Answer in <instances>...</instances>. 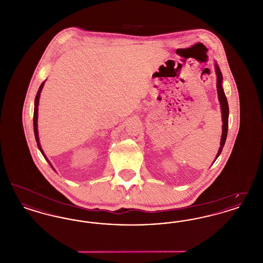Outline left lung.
Returning <instances> with one entry per match:
<instances>
[{"label":"left lung","mask_w":263,"mask_h":263,"mask_svg":"<svg viewBox=\"0 0 263 263\" xmlns=\"http://www.w3.org/2000/svg\"><path fill=\"white\" fill-rule=\"evenodd\" d=\"M215 69H216V75H217V92H218V99L220 101L221 105V111H222V121H223V132H222V138H221V143H220V149L218 151V154L216 156V159L214 162L217 160V158L220 156L222 153V150L225 145L226 139H227V134H228V124H229V104L228 100L226 98L224 89L222 87V82H223V76L221 73V70L218 66L217 63H215Z\"/></svg>","instance_id":"left-lung-1"}]
</instances>
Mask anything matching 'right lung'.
I'll return each instance as SVG.
<instances>
[{
    "instance_id": "obj_1",
    "label": "right lung",
    "mask_w": 263,
    "mask_h": 263,
    "mask_svg": "<svg viewBox=\"0 0 263 263\" xmlns=\"http://www.w3.org/2000/svg\"><path fill=\"white\" fill-rule=\"evenodd\" d=\"M44 83L45 82H43L41 85H40V87L38 88L37 93H36V97H35V100H34V112H33V130H34V136H35V140H36V143H37V147L38 149L40 150L41 152V154L43 155V157L45 158V160L49 163L50 164L51 167L53 168V166H52V164H51L50 162L48 161V159L46 158V156H45V154H44V152L43 150L41 149V146H40V143H39V138H38V130H37V116H38V103H39V97H40V92H41V90H42V88H43V86H44ZM54 170V168H53Z\"/></svg>"
}]
</instances>
